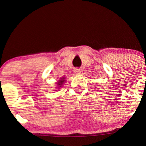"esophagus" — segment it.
<instances>
[{
	"instance_id": "1",
	"label": "esophagus",
	"mask_w": 146,
	"mask_h": 146,
	"mask_svg": "<svg viewBox=\"0 0 146 146\" xmlns=\"http://www.w3.org/2000/svg\"><path fill=\"white\" fill-rule=\"evenodd\" d=\"M81 72H82L81 70H80V69H78V68L74 69V72H75L76 74H77V75L80 74Z\"/></svg>"
}]
</instances>
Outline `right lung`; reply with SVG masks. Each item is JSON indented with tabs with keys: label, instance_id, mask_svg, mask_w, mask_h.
I'll use <instances>...</instances> for the list:
<instances>
[{
	"label": "right lung",
	"instance_id": "add662e5",
	"mask_svg": "<svg viewBox=\"0 0 146 146\" xmlns=\"http://www.w3.org/2000/svg\"><path fill=\"white\" fill-rule=\"evenodd\" d=\"M66 78L65 77H62V78H60V80L58 81L57 82H56V85H57V88H58V89H60L59 88H62L63 86V85H64V84L65 83V82H66Z\"/></svg>",
	"mask_w": 146,
	"mask_h": 146
}]
</instances>
